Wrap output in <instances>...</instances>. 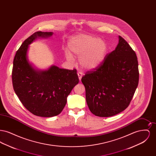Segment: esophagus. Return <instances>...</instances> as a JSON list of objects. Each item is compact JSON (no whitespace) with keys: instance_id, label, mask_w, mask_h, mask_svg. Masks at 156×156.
<instances>
[{"instance_id":"esophagus-1","label":"esophagus","mask_w":156,"mask_h":156,"mask_svg":"<svg viewBox=\"0 0 156 156\" xmlns=\"http://www.w3.org/2000/svg\"><path fill=\"white\" fill-rule=\"evenodd\" d=\"M78 76L80 81H81V80L82 76V73L81 72H78Z\"/></svg>"}]
</instances>
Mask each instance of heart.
Here are the masks:
<instances>
[{
	"label": "heart",
	"instance_id": "heart-1",
	"mask_svg": "<svg viewBox=\"0 0 156 156\" xmlns=\"http://www.w3.org/2000/svg\"><path fill=\"white\" fill-rule=\"evenodd\" d=\"M68 51L65 53L67 60L72 62L74 57H79V62L83 69L92 70L98 67L105 57L107 47L101 39L81 34L72 38L68 43Z\"/></svg>",
	"mask_w": 156,
	"mask_h": 156
}]
</instances>
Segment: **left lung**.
<instances>
[{"mask_svg": "<svg viewBox=\"0 0 156 156\" xmlns=\"http://www.w3.org/2000/svg\"><path fill=\"white\" fill-rule=\"evenodd\" d=\"M139 79L136 54L119 36L115 50L82 77L90 111L99 117H110L123 111L133 98Z\"/></svg>", "mask_w": 156, "mask_h": 156, "instance_id": "1", "label": "left lung"}]
</instances>
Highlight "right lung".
I'll return each mask as SVG.
<instances>
[{
    "label": "right lung",
    "mask_w": 156,
    "mask_h": 156,
    "mask_svg": "<svg viewBox=\"0 0 156 156\" xmlns=\"http://www.w3.org/2000/svg\"><path fill=\"white\" fill-rule=\"evenodd\" d=\"M52 34V32L37 31L26 39L16 53L12 74L13 89L23 105L33 115L46 118L59 115L68 95L79 82L76 69L54 66L48 70L37 71L28 62L29 45L37 37Z\"/></svg>",
    "instance_id": "obj_1"
}]
</instances>
